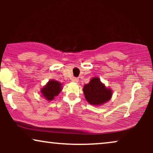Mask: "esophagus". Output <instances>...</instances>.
<instances>
[{"label": "esophagus", "instance_id": "1", "mask_svg": "<svg viewBox=\"0 0 153 153\" xmlns=\"http://www.w3.org/2000/svg\"><path fill=\"white\" fill-rule=\"evenodd\" d=\"M71 80H72V81H73V82H78L79 81L78 78H74V77H73V78H71Z\"/></svg>", "mask_w": 153, "mask_h": 153}]
</instances>
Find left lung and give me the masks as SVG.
<instances>
[{"mask_svg":"<svg viewBox=\"0 0 153 153\" xmlns=\"http://www.w3.org/2000/svg\"><path fill=\"white\" fill-rule=\"evenodd\" d=\"M85 99L93 106H99L108 102L111 99L112 90L107 88L99 78L94 77L82 88Z\"/></svg>","mask_w":153,"mask_h":153,"instance_id":"1","label":"left lung"}]
</instances>
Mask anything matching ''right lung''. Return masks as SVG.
<instances>
[{"label": "right lung", "instance_id": "add662e5", "mask_svg": "<svg viewBox=\"0 0 153 153\" xmlns=\"http://www.w3.org/2000/svg\"><path fill=\"white\" fill-rule=\"evenodd\" d=\"M62 88V84L54 80H49L48 82L43 88H42L40 93L42 96L48 101H52L56 96L59 95Z\"/></svg>", "mask_w": 153, "mask_h": 153}]
</instances>
